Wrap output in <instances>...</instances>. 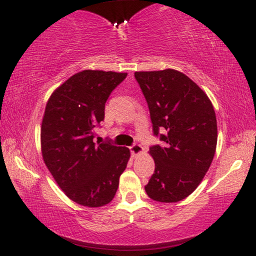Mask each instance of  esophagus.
Segmentation results:
<instances>
[{
  "mask_svg": "<svg viewBox=\"0 0 256 256\" xmlns=\"http://www.w3.org/2000/svg\"><path fill=\"white\" fill-rule=\"evenodd\" d=\"M130 152L132 156H138L143 152V148L141 144H138V143H134V144L130 146Z\"/></svg>",
  "mask_w": 256,
  "mask_h": 256,
  "instance_id": "esophagus-1",
  "label": "esophagus"
}]
</instances>
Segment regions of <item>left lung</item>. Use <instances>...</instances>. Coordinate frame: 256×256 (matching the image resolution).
<instances>
[{"label":"left lung","instance_id":"left-lung-1","mask_svg":"<svg viewBox=\"0 0 256 256\" xmlns=\"http://www.w3.org/2000/svg\"><path fill=\"white\" fill-rule=\"evenodd\" d=\"M148 104L152 132L162 144L150 146L155 160L146 192L160 202H176L194 192L216 154V118L208 96L176 70L135 72Z\"/></svg>","mask_w":256,"mask_h":256}]
</instances>
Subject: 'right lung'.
Returning a JSON list of instances; mask_svg holds the SVG:
<instances>
[{
    "label": "right lung",
    "mask_w": 256,
    "mask_h": 256,
    "mask_svg": "<svg viewBox=\"0 0 256 256\" xmlns=\"http://www.w3.org/2000/svg\"><path fill=\"white\" fill-rule=\"evenodd\" d=\"M127 73L85 70L52 93L42 121L40 144L59 188L70 199L100 208L114 198L130 152L110 142H93L104 118V104Z\"/></svg>",
    "instance_id": "obj_1"
}]
</instances>
